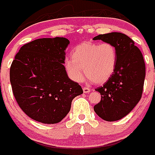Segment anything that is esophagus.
Segmentation results:
<instances>
[{"label": "esophagus", "mask_w": 155, "mask_h": 155, "mask_svg": "<svg viewBox=\"0 0 155 155\" xmlns=\"http://www.w3.org/2000/svg\"><path fill=\"white\" fill-rule=\"evenodd\" d=\"M90 91V89L88 87H83V92L85 93V94H87Z\"/></svg>", "instance_id": "obj_1"}]
</instances>
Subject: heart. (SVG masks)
Instances as JSON below:
<instances>
[{"label":"heart","instance_id":"1","mask_svg":"<svg viewBox=\"0 0 155 155\" xmlns=\"http://www.w3.org/2000/svg\"><path fill=\"white\" fill-rule=\"evenodd\" d=\"M117 49L109 42L85 41L79 44L71 52V60L65 61V69L74 81L83 79L85 75L94 83L101 84L110 78L116 68Z\"/></svg>","mask_w":155,"mask_h":155}]
</instances>
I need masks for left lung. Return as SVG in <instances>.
I'll return each mask as SVG.
<instances>
[{"label": "left lung", "mask_w": 155, "mask_h": 155, "mask_svg": "<svg viewBox=\"0 0 155 155\" xmlns=\"http://www.w3.org/2000/svg\"><path fill=\"white\" fill-rule=\"evenodd\" d=\"M94 40L111 43L117 49L114 72L106 83L95 90L101 98L94 107L101 118L114 122L128 114L142 97L146 76L144 59L134 41L124 33L100 34Z\"/></svg>", "instance_id": "left-lung-1"}]
</instances>
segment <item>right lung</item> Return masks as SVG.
<instances>
[{
	"mask_svg": "<svg viewBox=\"0 0 155 155\" xmlns=\"http://www.w3.org/2000/svg\"><path fill=\"white\" fill-rule=\"evenodd\" d=\"M69 44L65 38H39L25 44L12 62L9 76L15 99L37 122H61L70 112L72 100L83 93L63 65Z\"/></svg>",
	"mask_w": 155,
	"mask_h": 155,
	"instance_id": "right-lung-1",
	"label": "right lung"
}]
</instances>
